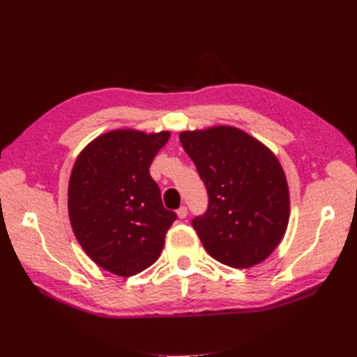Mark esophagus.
Segmentation results:
<instances>
[{
    "instance_id": "obj_1",
    "label": "esophagus",
    "mask_w": 357,
    "mask_h": 357,
    "mask_svg": "<svg viewBox=\"0 0 357 357\" xmlns=\"http://www.w3.org/2000/svg\"><path fill=\"white\" fill-rule=\"evenodd\" d=\"M176 213H178V218L179 219H184V218H187V207H179L178 210H176Z\"/></svg>"
}]
</instances>
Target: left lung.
<instances>
[{"label": "left lung", "mask_w": 357, "mask_h": 357, "mask_svg": "<svg viewBox=\"0 0 357 357\" xmlns=\"http://www.w3.org/2000/svg\"><path fill=\"white\" fill-rule=\"evenodd\" d=\"M208 193L193 219L207 253L233 268H250L280 244L290 219L285 172L273 151L233 126L179 133Z\"/></svg>", "instance_id": "8db88e82"}]
</instances>
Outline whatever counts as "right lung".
Returning a JSON list of instances; mask_svg holds the SVG:
<instances>
[{
  "instance_id": "1",
  "label": "right lung",
  "mask_w": 357,
  "mask_h": 357,
  "mask_svg": "<svg viewBox=\"0 0 357 357\" xmlns=\"http://www.w3.org/2000/svg\"><path fill=\"white\" fill-rule=\"evenodd\" d=\"M170 132L118 128L81 150L69 179L67 207L75 238L87 256L128 278L161 256L176 213L164 208L150 164Z\"/></svg>"
}]
</instances>
